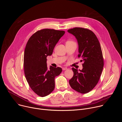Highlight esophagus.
I'll return each mask as SVG.
<instances>
[{
	"mask_svg": "<svg viewBox=\"0 0 122 122\" xmlns=\"http://www.w3.org/2000/svg\"><path fill=\"white\" fill-rule=\"evenodd\" d=\"M62 69H63V71H66V70H67V67H63L62 68Z\"/></svg>",
	"mask_w": 122,
	"mask_h": 122,
	"instance_id": "1",
	"label": "esophagus"
}]
</instances>
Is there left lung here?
Segmentation results:
<instances>
[{"mask_svg":"<svg viewBox=\"0 0 122 122\" xmlns=\"http://www.w3.org/2000/svg\"><path fill=\"white\" fill-rule=\"evenodd\" d=\"M77 40L78 57L83 61L82 69L78 71L72 68L74 73L69 83L74 90L81 94L91 91L98 83L104 66V59L100 43L91 30L82 27L68 29Z\"/></svg>","mask_w":122,"mask_h":122,"instance_id":"1","label":"left lung"}]
</instances>
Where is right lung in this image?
Returning a JSON list of instances; mask_svg holds the SVG:
<instances>
[{"instance_id": "right-lung-1", "label": "right lung", "mask_w": 122, "mask_h": 122, "mask_svg": "<svg viewBox=\"0 0 122 122\" xmlns=\"http://www.w3.org/2000/svg\"><path fill=\"white\" fill-rule=\"evenodd\" d=\"M65 32L53 29H43L33 34L25 50L24 72L31 89L37 95L45 97L55 89V79L62 72L61 67L50 66L47 69V56L53 54L54 49Z\"/></svg>"}]
</instances>
